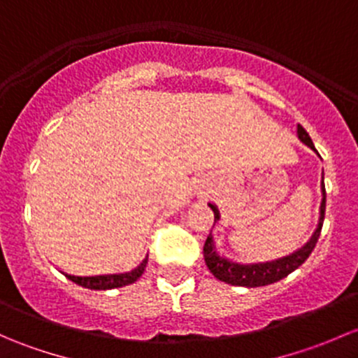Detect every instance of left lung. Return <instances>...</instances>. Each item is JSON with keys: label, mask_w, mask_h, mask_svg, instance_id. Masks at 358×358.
<instances>
[{"label": "left lung", "mask_w": 358, "mask_h": 358, "mask_svg": "<svg viewBox=\"0 0 358 358\" xmlns=\"http://www.w3.org/2000/svg\"><path fill=\"white\" fill-rule=\"evenodd\" d=\"M298 138L301 140L305 145H308L310 149L315 150L313 147L312 138H310L308 133L305 131L301 124H298ZM322 204H320V218H319V227L313 232L312 239L305 244L301 249L294 251L289 256H284V258L273 259V262H265V263H249V265H241V263H234L230 259L223 258L218 252L215 251V243H213V237L209 236L206 239L204 244V262L208 265V268L211 270L213 275L218 280L227 284H232V286H243V287H259V286H268V284L277 282V280L284 279V277L289 275L291 272H294L299 265L305 263V259L312 255L313 248H315L317 241L320 237V230H322L324 223V215H326V189L322 185ZM209 208L215 213V222L220 220V213L216 209L215 204H209Z\"/></svg>", "instance_id": "obj_1"}]
</instances>
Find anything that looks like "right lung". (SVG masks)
Returning <instances> with one entry per match:
<instances>
[{"label": "right lung", "mask_w": 358, "mask_h": 358, "mask_svg": "<svg viewBox=\"0 0 358 358\" xmlns=\"http://www.w3.org/2000/svg\"><path fill=\"white\" fill-rule=\"evenodd\" d=\"M147 262L149 258L143 259L136 268H133L131 272L124 273H106V275H71V273H64L69 280H72L78 286L86 287V289H95V291H106V289H114V287H122L128 286V284L135 282L138 277H142L143 270H145Z\"/></svg>", "instance_id": "right-lung-1"}]
</instances>
